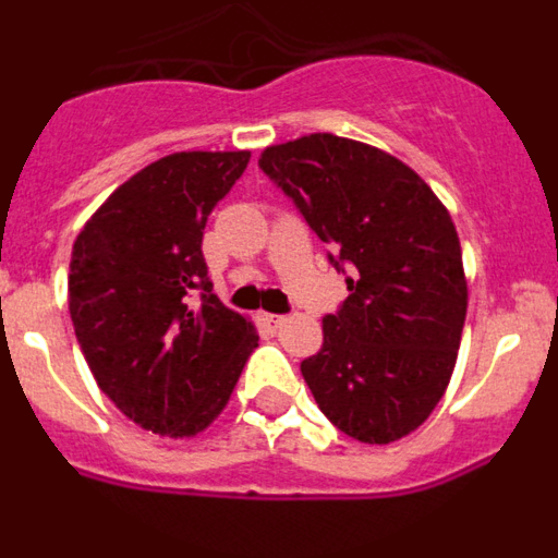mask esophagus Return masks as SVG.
I'll use <instances>...</instances> for the list:
<instances>
[{
  "instance_id": "obj_1",
  "label": "esophagus",
  "mask_w": 558,
  "mask_h": 558,
  "mask_svg": "<svg viewBox=\"0 0 558 558\" xmlns=\"http://www.w3.org/2000/svg\"><path fill=\"white\" fill-rule=\"evenodd\" d=\"M259 322H263L265 327L276 329V327H282V324H284V315H276V313H259Z\"/></svg>"
}]
</instances>
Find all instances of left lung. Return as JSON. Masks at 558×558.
<instances>
[{
  "mask_svg": "<svg viewBox=\"0 0 558 558\" xmlns=\"http://www.w3.org/2000/svg\"><path fill=\"white\" fill-rule=\"evenodd\" d=\"M259 167L352 274L304 383L338 430L391 445L430 416L456 368L466 279L450 211L411 167L335 133L265 147Z\"/></svg>",
  "mask_w": 558,
  "mask_h": 558,
  "instance_id": "1",
  "label": "left lung"
}]
</instances>
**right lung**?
<instances>
[{"instance_id":"add662e5","label":"right lung","mask_w":558,"mask_h":558,"mask_svg":"<svg viewBox=\"0 0 558 558\" xmlns=\"http://www.w3.org/2000/svg\"><path fill=\"white\" fill-rule=\"evenodd\" d=\"M248 150L172 153L128 179L77 234L69 313L100 391L131 422L209 427L254 352V324L211 293L204 229ZM199 302H194V295Z\"/></svg>"}]
</instances>
